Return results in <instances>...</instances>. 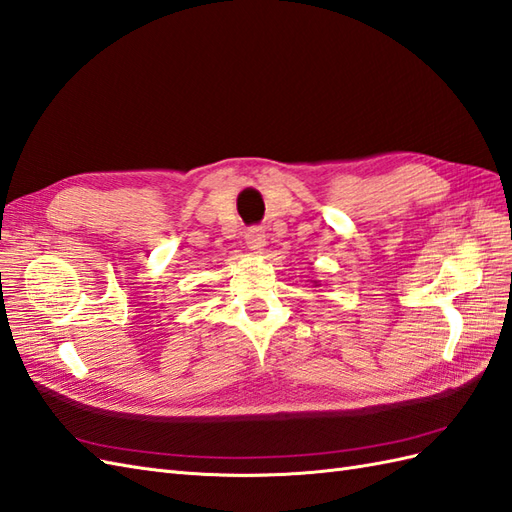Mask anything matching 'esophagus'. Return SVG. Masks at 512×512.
<instances>
[{
  "instance_id": "esophagus-1",
  "label": "esophagus",
  "mask_w": 512,
  "mask_h": 512,
  "mask_svg": "<svg viewBox=\"0 0 512 512\" xmlns=\"http://www.w3.org/2000/svg\"><path fill=\"white\" fill-rule=\"evenodd\" d=\"M245 245L252 249V252L260 254L267 245V239H265V230L263 228H249L245 232Z\"/></svg>"
}]
</instances>
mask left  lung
Segmentation results:
<instances>
[{
	"label": "left lung",
	"mask_w": 512,
	"mask_h": 512,
	"mask_svg": "<svg viewBox=\"0 0 512 512\" xmlns=\"http://www.w3.org/2000/svg\"><path fill=\"white\" fill-rule=\"evenodd\" d=\"M315 286H319V284H317V282H315Z\"/></svg>",
	"instance_id": "8db88e82"
}]
</instances>
